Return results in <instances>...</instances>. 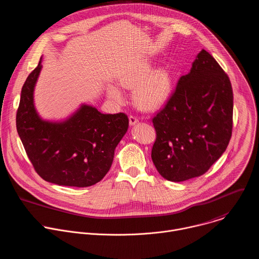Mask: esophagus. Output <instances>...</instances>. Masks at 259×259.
Wrapping results in <instances>:
<instances>
[{
  "mask_svg": "<svg viewBox=\"0 0 259 259\" xmlns=\"http://www.w3.org/2000/svg\"><path fill=\"white\" fill-rule=\"evenodd\" d=\"M138 122H139V120H138L137 117H135V116H129V124H130L131 126L137 124Z\"/></svg>",
  "mask_w": 259,
  "mask_h": 259,
  "instance_id": "obj_1",
  "label": "esophagus"
}]
</instances>
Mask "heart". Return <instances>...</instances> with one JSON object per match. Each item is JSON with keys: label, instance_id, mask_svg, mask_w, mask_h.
Listing matches in <instances>:
<instances>
[{"label": "heart", "instance_id": "obj_1", "mask_svg": "<svg viewBox=\"0 0 259 259\" xmlns=\"http://www.w3.org/2000/svg\"><path fill=\"white\" fill-rule=\"evenodd\" d=\"M124 89L133 90V100L137 107L145 111H155L165 105L171 95V77L164 68L153 70L149 61H143L119 76ZM108 97L116 103L124 102V94L119 86L110 84Z\"/></svg>", "mask_w": 259, "mask_h": 259}]
</instances>
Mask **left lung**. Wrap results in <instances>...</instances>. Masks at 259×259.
<instances>
[{
  "label": "left lung",
  "instance_id": "1",
  "mask_svg": "<svg viewBox=\"0 0 259 259\" xmlns=\"http://www.w3.org/2000/svg\"><path fill=\"white\" fill-rule=\"evenodd\" d=\"M152 123L156 139L151 158L168 181L199 177L222 156L232 136L233 91L209 53L201 50L196 56Z\"/></svg>",
  "mask_w": 259,
  "mask_h": 259
}]
</instances>
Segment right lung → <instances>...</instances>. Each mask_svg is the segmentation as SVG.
<instances>
[{"label":"right lung","mask_w":259,"mask_h":259,"mask_svg":"<svg viewBox=\"0 0 259 259\" xmlns=\"http://www.w3.org/2000/svg\"><path fill=\"white\" fill-rule=\"evenodd\" d=\"M41 59L28 75L20 97L16 127L25 151L47 182L60 186L89 187L109 171L115 149L129 126L124 113L103 114L82 104L63 121L44 120L34 107V88Z\"/></svg>","instance_id":"right-lung-1"}]
</instances>
